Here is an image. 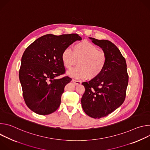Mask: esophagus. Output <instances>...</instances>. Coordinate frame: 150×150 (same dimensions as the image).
I'll use <instances>...</instances> for the list:
<instances>
[{"mask_svg": "<svg viewBox=\"0 0 150 150\" xmlns=\"http://www.w3.org/2000/svg\"><path fill=\"white\" fill-rule=\"evenodd\" d=\"M72 81L74 83L75 85H81V82L79 81H76V80H75V79H72Z\"/></svg>", "mask_w": 150, "mask_h": 150, "instance_id": "34e87169", "label": "esophagus"}]
</instances>
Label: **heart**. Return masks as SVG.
<instances>
[{
    "mask_svg": "<svg viewBox=\"0 0 150 150\" xmlns=\"http://www.w3.org/2000/svg\"><path fill=\"white\" fill-rule=\"evenodd\" d=\"M64 67L71 69L78 62L79 66L69 71L67 74L76 79H89L98 78L103 72L106 57L104 53L91 42L83 41L75 45L74 50L70 48L64 49L62 53Z\"/></svg>",
    "mask_w": 150,
    "mask_h": 150,
    "instance_id": "b5f03b06",
    "label": "heart"
}]
</instances>
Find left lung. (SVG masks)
<instances>
[{
    "mask_svg": "<svg viewBox=\"0 0 150 150\" xmlns=\"http://www.w3.org/2000/svg\"><path fill=\"white\" fill-rule=\"evenodd\" d=\"M89 38L102 49L106 63L98 78L82 83L85 91L81 101L85 113L93 118L100 119L110 114L122 104L129 77L125 59L113 42L107 40Z\"/></svg>",
    "mask_w": 150,
    "mask_h": 150,
    "instance_id": "1",
    "label": "left lung"
}]
</instances>
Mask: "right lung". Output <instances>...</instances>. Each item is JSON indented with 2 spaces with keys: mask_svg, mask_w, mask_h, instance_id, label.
<instances>
[{
  "mask_svg": "<svg viewBox=\"0 0 150 150\" xmlns=\"http://www.w3.org/2000/svg\"><path fill=\"white\" fill-rule=\"evenodd\" d=\"M81 40L77 34H49L35 40L24 52L19 78L24 101L34 113L47 115L59 108L64 88L72 80L68 76L55 79L65 72L62 53Z\"/></svg>",
  "mask_w": 150,
  "mask_h": 150,
  "instance_id": "obj_1",
  "label": "right lung"
}]
</instances>
